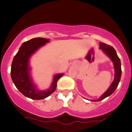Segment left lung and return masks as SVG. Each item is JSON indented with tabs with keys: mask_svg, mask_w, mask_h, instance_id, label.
<instances>
[{
	"mask_svg": "<svg viewBox=\"0 0 132 132\" xmlns=\"http://www.w3.org/2000/svg\"><path fill=\"white\" fill-rule=\"evenodd\" d=\"M100 49H102V51L109 56L111 60V61H113L115 71L114 79L113 80V83H111L110 86L107 89V91L104 94L102 95L99 99L91 101L93 102L101 101L102 100L104 99L105 98L107 97L108 96H110V95L112 94L114 92L116 88H117L118 85H119L122 74L121 60H120L119 58L118 57L117 53H116V52L114 48L112 46H110V45L105 44V43H100Z\"/></svg>",
	"mask_w": 132,
	"mask_h": 132,
	"instance_id": "obj_1",
	"label": "left lung"
}]
</instances>
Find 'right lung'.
<instances>
[{"mask_svg": "<svg viewBox=\"0 0 132 132\" xmlns=\"http://www.w3.org/2000/svg\"><path fill=\"white\" fill-rule=\"evenodd\" d=\"M48 42L49 39L41 38H33L26 41L19 48L11 64V77L13 83L22 94L31 99L39 100L47 97L54 92L56 83L63 75H55L51 88L44 91L36 89L35 85L31 81L29 74V58L36 50Z\"/></svg>", "mask_w": 132, "mask_h": 132, "instance_id": "right-lung-1", "label": "right lung"}]
</instances>
